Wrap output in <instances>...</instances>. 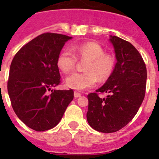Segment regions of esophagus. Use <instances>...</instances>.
<instances>
[{
  "instance_id": "34e87169",
  "label": "esophagus",
  "mask_w": 159,
  "mask_h": 159,
  "mask_svg": "<svg viewBox=\"0 0 159 159\" xmlns=\"http://www.w3.org/2000/svg\"><path fill=\"white\" fill-rule=\"evenodd\" d=\"M74 96H75V98H79V97L81 96V94L80 93V92L75 91V92H74Z\"/></svg>"
}]
</instances>
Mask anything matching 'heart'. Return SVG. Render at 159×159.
Instances as JSON below:
<instances>
[{"label": "heart", "mask_w": 159, "mask_h": 159, "mask_svg": "<svg viewBox=\"0 0 159 159\" xmlns=\"http://www.w3.org/2000/svg\"><path fill=\"white\" fill-rule=\"evenodd\" d=\"M75 56L70 50L64 49L57 60L58 67L63 72L74 71L78 60H88L84 72L73 73L66 79L67 86L77 91L92 88L99 82H104L110 78L116 67V57L111 53L105 52V49L95 42H86L73 46Z\"/></svg>", "instance_id": "1"}]
</instances>
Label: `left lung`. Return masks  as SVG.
Returning a JSON list of instances; mask_svg holds the SVG:
<instances>
[{"label":"left lung","mask_w":159,"mask_h":159,"mask_svg":"<svg viewBox=\"0 0 159 159\" xmlns=\"http://www.w3.org/2000/svg\"><path fill=\"white\" fill-rule=\"evenodd\" d=\"M110 41L117 63L103 86L88 95L87 119L94 130L116 132L134 117L143 102L147 85V67L143 57L130 42L116 36ZM107 93L106 98L98 94Z\"/></svg>","instance_id":"8db88e82"}]
</instances>
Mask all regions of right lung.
<instances>
[{"mask_svg":"<svg viewBox=\"0 0 159 159\" xmlns=\"http://www.w3.org/2000/svg\"><path fill=\"white\" fill-rule=\"evenodd\" d=\"M70 39L59 33H43L25 44L11 63L7 87L12 109L36 131L56 127L74 98L72 89L52 90L61 82L57 60Z\"/></svg>","mask_w":159,"mask_h":159,"instance_id":"obj_1","label":"right lung"}]
</instances>
